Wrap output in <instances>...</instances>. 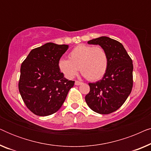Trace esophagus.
I'll return each mask as SVG.
<instances>
[{
  "mask_svg": "<svg viewBox=\"0 0 151 151\" xmlns=\"http://www.w3.org/2000/svg\"><path fill=\"white\" fill-rule=\"evenodd\" d=\"M82 84V82L78 81V80H76V81L75 82V84H76V85H77V86H78V85H80V84Z\"/></svg>",
  "mask_w": 151,
  "mask_h": 151,
  "instance_id": "esophagus-1",
  "label": "esophagus"
}]
</instances>
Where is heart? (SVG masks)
Here are the masks:
<instances>
[{
  "label": "heart",
  "instance_id": "1",
  "mask_svg": "<svg viewBox=\"0 0 151 151\" xmlns=\"http://www.w3.org/2000/svg\"><path fill=\"white\" fill-rule=\"evenodd\" d=\"M108 65L109 57L104 49L86 45H78L69 53V59L58 61L60 71L68 79L75 77L80 69L82 75L91 81L101 79Z\"/></svg>",
  "mask_w": 151,
  "mask_h": 151
}]
</instances>
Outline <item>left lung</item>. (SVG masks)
<instances>
[{
  "label": "left lung",
  "mask_w": 151,
  "mask_h": 151,
  "mask_svg": "<svg viewBox=\"0 0 151 151\" xmlns=\"http://www.w3.org/2000/svg\"><path fill=\"white\" fill-rule=\"evenodd\" d=\"M105 49L109 57L107 71L102 80L89 83L86 104L95 112L109 114L122 106L133 88V61L118 41L106 36L88 41Z\"/></svg>",
  "instance_id": "8db88e82"
}]
</instances>
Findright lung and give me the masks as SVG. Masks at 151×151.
I'll return each mask as SVG.
<instances>
[{"label": "right lung", "instance_id": "obj_1", "mask_svg": "<svg viewBox=\"0 0 151 151\" xmlns=\"http://www.w3.org/2000/svg\"><path fill=\"white\" fill-rule=\"evenodd\" d=\"M69 45L47 42L32 49L22 63L19 92L27 107L35 115L47 116L63 104L74 81L64 77L58 61Z\"/></svg>", "mask_w": 151, "mask_h": 151}]
</instances>
